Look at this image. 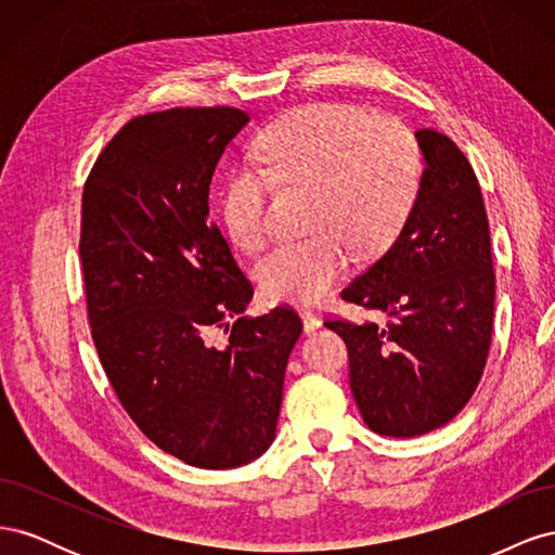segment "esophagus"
<instances>
[{"instance_id": "1", "label": "esophagus", "mask_w": 555, "mask_h": 555, "mask_svg": "<svg viewBox=\"0 0 555 555\" xmlns=\"http://www.w3.org/2000/svg\"><path fill=\"white\" fill-rule=\"evenodd\" d=\"M300 317H304V331H306L308 335L314 333L319 326H322V317L314 314V312L304 310V312H300Z\"/></svg>"}]
</instances>
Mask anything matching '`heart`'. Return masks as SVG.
Here are the masks:
<instances>
[{
  "label": "heart",
  "instance_id": "obj_1",
  "mask_svg": "<svg viewBox=\"0 0 555 555\" xmlns=\"http://www.w3.org/2000/svg\"><path fill=\"white\" fill-rule=\"evenodd\" d=\"M255 162L259 170L241 166L222 192L224 227L238 247L266 241L268 177L314 192L310 227L319 233L282 241L257 263L259 287L273 304L322 300L347 268L339 240L359 251L382 247L405 222L422 182L410 129L345 104H310L278 117L259 133Z\"/></svg>",
  "mask_w": 555,
  "mask_h": 555
}]
</instances>
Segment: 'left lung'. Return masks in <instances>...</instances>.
<instances>
[{"label":"left lung","instance_id":"1","mask_svg":"<svg viewBox=\"0 0 555 555\" xmlns=\"http://www.w3.org/2000/svg\"><path fill=\"white\" fill-rule=\"evenodd\" d=\"M414 137L426 169L408 220L340 294L384 322H324L347 345L365 426L389 438L430 433L467 405L493 331L495 273L477 176L444 133Z\"/></svg>","mask_w":555,"mask_h":555}]
</instances>
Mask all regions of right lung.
Here are the masks:
<instances>
[{
	"mask_svg": "<svg viewBox=\"0 0 555 555\" xmlns=\"http://www.w3.org/2000/svg\"><path fill=\"white\" fill-rule=\"evenodd\" d=\"M247 122L231 106L131 117L82 190L78 247L99 361L145 438L204 469L271 447L304 331L292 308L241 317L255 289L210 222L215 166ZM210 327L225 328L224 348L207 343Z\"/></svg>",
	"mask_w": 555,
	"mask_h": 555,
	"instance_id": "right-lung-1",
	"label": "right lung"
}]
</instances>
